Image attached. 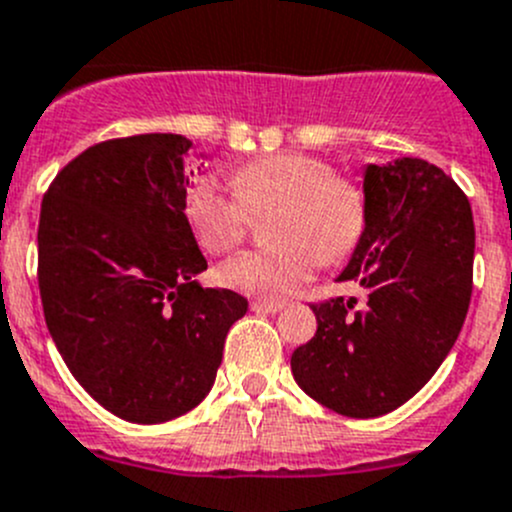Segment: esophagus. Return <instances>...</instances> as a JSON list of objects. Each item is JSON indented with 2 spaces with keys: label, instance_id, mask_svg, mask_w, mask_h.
Returning <instances> with one entry per match:
<instances>
[{
  "label": "esophagus",
  "instance_id": "esophagus-1",
  "mask_svg": "<svg viewBox=\"0 0 512 512\" xmlns=\"http://www.w3.org/2000/svg\"><path fill=\"white\" fill-rule=\"evenodd\" d=\"M252 312H280L282 307V302H267V300H255L252 302Z\"/></svg>",
  "mask_w": 512,
  "mask_h": 512
}]
</instances>
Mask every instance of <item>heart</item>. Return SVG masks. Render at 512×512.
I'll list each match as a JSON object with an SVG mask.
<instances>
[{"label": "heart", "mask_w": 512, "mask_h": 512, "mask_svg": "<svg viewBox=\"0 0 512 512\" xmlns=\"http://www.w3.org/2000/svg\"><path fill=\"white\" fill-rule=\"evenodd\" d=\"M232 195L212 177L187 190L185 215L210 252H227L247 235L250 217H267L265 250L240 252L220 267V280L242 295L277 302L312 277L317 265L350 260L370 225V197L355 177L305 152L267 155L237 167Z\"/></svg>", "instance_id": "1"}]
</instances>
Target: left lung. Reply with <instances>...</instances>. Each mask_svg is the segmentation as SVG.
Returning <instances> with one entry per match:
<instances>
[{"label":"left lung","instance_id":"left-lung-1","mask_svg":"<svg viewBox=\"0 0 512 512\" xmlns=\"http://www.w3.org/2000/svg\"><path fill=\"white\" fill-rule=\"evenodd\" d=\"M370 225L337 280L367 302L312 305L317 332L292 352L295 382L347 418L408 403L455 345L473 295L475 225L465 192L418 157L365 167Z\"/></svg>","mask_w":512,"mask_h":512}]
</instances>
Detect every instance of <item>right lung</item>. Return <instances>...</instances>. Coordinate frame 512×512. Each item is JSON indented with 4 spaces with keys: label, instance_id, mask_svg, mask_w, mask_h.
Returning a JSON list of instances; mask_svg holds the SVG:
<instances>
[{
    "label": "right lung",
    "instance_id": "obj_1",
    "mask_svg": "<svg viewBox=\"0 0 512 512\" xmlns=\"http://www.w3.org/2000/svg\"><path fill=\"white\" fill-rule=\"evenodd\" d=\"M182 135L107 140L74 157L39 215L44 320L74 380L112 415L155 425L212 390L230 327L247 312L207 270L185 215Z\"/></svg>",
    "mask_w": 512,
    "mask_h": 512
}]
</instances>
